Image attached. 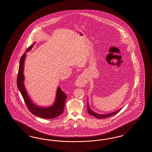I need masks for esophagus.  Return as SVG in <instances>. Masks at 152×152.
I'll return each mask as SVG.
<instances>
[{"label": "esophagus", "mask_w": 152, "mask_h": 152, "mask_svg": "<svg viewBox=\"0 0 152 152\" xmlns=\"http://www.w3.org/2000/svg\"><path fill=\"white\" fill-rule=\"evenodd\" d=\"M88 82V78L84 75H80L75 80V85L78 87H85Z\"/></svg>", "instance_id": "obj_1"}]
</instances>
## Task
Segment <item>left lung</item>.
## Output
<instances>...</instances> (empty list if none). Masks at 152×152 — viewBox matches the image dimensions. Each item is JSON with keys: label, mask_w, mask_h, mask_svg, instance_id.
I'll use <instances>...</instances> for the list:
<instances>
[{"label": "left lung", "mask_w": 152, "mask_h": 152, "mask_svg": "<svg viewBox=\"0 0 152 152\" xmlns=\"http://www.w3.org/2000/svg\"><path fill=\"white\" fill-rule=\"evenodd\" d=\"M87 108H88V113L90 114H91V115L94 116V117L96 118H99V119H103V118H106L110 117L111 116H112L113 115L117 114L118 113L122 108L119 109H118L117 110L113 112L112 113H108V114H98V113H95L94 112H93L91 109L90 108L89 106V103H88V100H87Z\"/></svg>", "instance_id": "1"}]
</instances>
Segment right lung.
<instances>
[{
	"mask_svg": "<svg viewBox=\"0 0 152 152\" xmlns=\"http://www.w3.org/2000/svg\"><path fill=\"white\" fill-rule=\"evenodd\" d=\"M35 43L31 45L26 49V52L31 50ZM24 53L20 59L19 70L18 74L17 87L20 92L24 102L29 110L35 115L44 119H53L61 115L63 112V109L65 106V102L66 96L61 91V87H58L56 91V100L52 106L49 107H40L36 104L31 100L28 96L26 87L24 84V75L23 74L24 64L26 59V53Z\"/></svg>",
	"mask_w": 152,
	"mask_h": 152,
	"instance_id": "right-lung-1",
	"label": "right lung"
}]
</instances>
